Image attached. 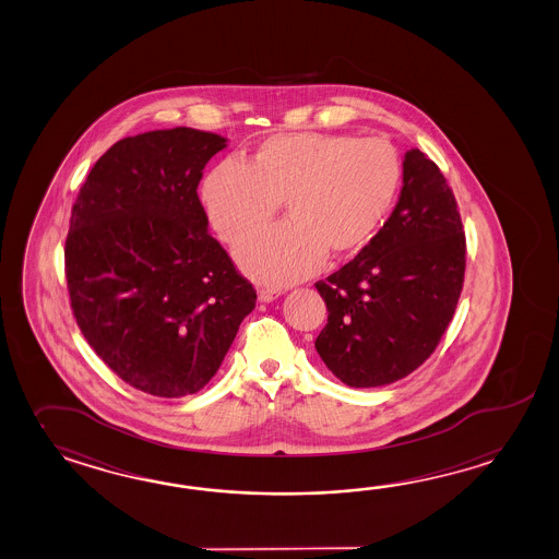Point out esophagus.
<instances>
[{
    "label": "esophagus",
    "mask_w": 559,
    "mask_h": 559,
    "mask_svg": "<svg viewBox=\"0 0 559 559\" xmlns=\"http://www.w3.org/2000/svg\"><path fill=\"white\" fill-rule=\"evenodd\" d=\"M281 297V290L274 288H259V300L261 302H273L276 298Z\"/></svg>",
    "instance_id": "esophagus-1"
}]
</instances>
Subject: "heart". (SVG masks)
<instances>
[{
	"label": "heart",
	"instance_id": "obj_1",
	"mask_svg": "<svg viewBox=\"0 0 559 559\" xmlns=\"http://www.w3.org/2000/svg\"><path fill=\"white\" fill-rule=\"evenodd\" d=\"M399 185L401 162L385 140L300 132L266 138L245 166L221 162L202 199L228 245L259 235L283 202L288 223L242 245L236 262L259 283L286 286L319 271L324 254L347 259L365 249Z\"/></svg>",
	"mask_w": 559,
	"mask_h": 559
}]
</instances>
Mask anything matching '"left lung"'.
Here are the masks:
<instances>
[{"mask_svg": "<svg viewBox=\"0 0 559 559\" xmlns=\"http://www.w3.org/2000/svg\"><path fill=\"white\" fill-rule=\"evenodd\" d=\"M465 274V235L445 176L405 152L397 206L371 242L317 283L329 321L314 341L345 385L395 383L421 367L451 323Z\"/></svg>", "mask_w": 559, "mask_h": 559, "instance_id": "8db88e82", "label": "left lung"}]
</instances>
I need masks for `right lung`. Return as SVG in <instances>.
<instances>
[{"instance_id": "right-lung-1", "label": "right lung", "mask_w": 559, "mask_h": 559, "mask_svg": "<svg viewBox=\"0 0 559 559\" xmlns=\"http://www.w3.org/2000/svg\"><path fill=\"white\" fill-rule=\"evenodd\" d=\"M226 142L185 126L124 138L72 209L63 254L75 323L122 381L156 397L199 393L257 302L197 192Z\"/></svg>"}]
</instances>
